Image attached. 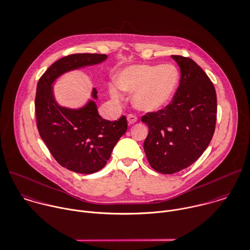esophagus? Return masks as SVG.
<instances>
[{"instance_id": "esophagus-1", "label": "esophagus", "mask_w": 250, "mask_h": 250, "mask_svg": "<svg viewBox=\"0 0 250 250\" xmlns=\"http://www.w3.org/2000/svg\"><path fill=\"white\" fill-rule=\"evenodd\" d=\"M137 120H138V119H137L136 116H134V115H132V114H128V115H127V122H128L129 125H132V124L136 123Z\"/></svg>"}]
</instances>
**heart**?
<instances>
[{
	"label": "heart",
	"instance_id": "heart-1",
	"mask_svg": "<svg viewBox=\"0 0 250 250\" xmlns=\"http://www.w3.org/2000/svg\"><path fill=\"white\" fill-rule=\"evenodd\" d=\"M179 83L178 69L172 64L138 65L125 69L117 79L118 86L127 92H134L133 105L146 112L166 107L173 98ZM113 99L121 100L123 95L116 86L110 87Z\"/></svg>",
	"mask_w": 250,
	"mask_h": 250
}]
</instances>
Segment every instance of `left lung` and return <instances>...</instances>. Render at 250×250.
Masks as SVG:
<instances>
[{"mask_svg": "<svg viewBox=\"0 0 250 250\" xmlns=\"http://www.w3.org/2000/svg\"><path fill=\"white\" fill-rule=\"evenodd\" d=\"M181 70L179 86L168 105L141 117L149 127L144 141L156 171L172 174L194 164L209 145L216 124L214 85L191 58L171 55Z\"/></svg>", "mask_w": 250, "mask_h": 250, "instance_id": "1", "label": "left lung"}]
</instances>
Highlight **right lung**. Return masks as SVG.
Masks as SVG:
<instances>
[{
    "label": "right lung",
    "instance_id": "1",
    "mask_svg": "<svg viewBox=\"0 0 250 250\" xmlns=\"http://www.w3.org/2000/svg\"><path fill=\"white\" fill-rule=\"evenodd\" d=\"M106 54L75 53L55 61L37 84L35 114L41 138L55 161L67 169L90 174L102 169L111 153L127 129L125 116L119 121L102 119L96 105L89 101L83 108L72 110L56 104L52 83L61 74L104 61ZM93 88L92 96L97 98Z\"/></svg>",
    "mask_w": 250,
    "mask_h": 250
}]
</instances>
